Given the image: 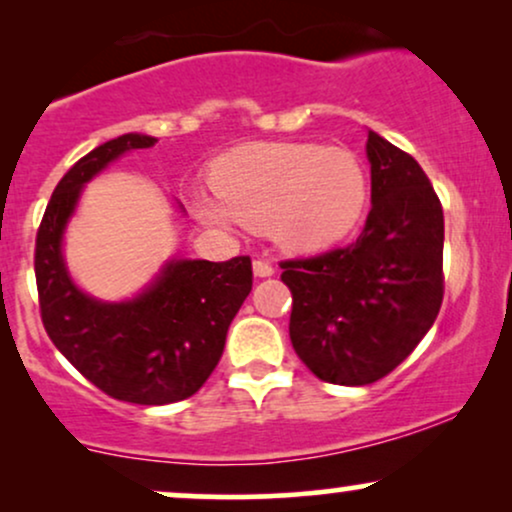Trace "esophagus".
I'll return each mask as SVG.
<instances>
[{
	"label": "esophagus",
	"instance_id": "esophagus-1",
	"mask_svg": "<svg viewBox=\"0 0 512 512\" xmlns=\"http://www.w3.org/2000/svg\"><path fill=\"white\" fill-rule=\"evenodd\" d=\"M252 272H255V276H260V279H264V276L274 274V264L267 260H255L252 262Z\"/></svg>",
	"mask_w": 512,
	"mask_h": 512
}]
</instances>
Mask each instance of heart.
Returning <instances> with one entry per match:
<instances>
[{"mask_svg": "<svg viewBox=\"0 0 512 512\" xmlns=\"http://www.w3.org/2000/svg\"><path fill=\"white\" fill-rule=\"evenodd\" d=\"M218 202H197L209 223L272 231L291 250H322L349 236L368 202V173L342 146L250 144L211 170Z\"/></svg>", "mask_w": 512, "mask_h": 512, "instance_id": "b5f03b06", "label": "heart"}]
</instances>
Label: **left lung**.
<instances>
[{
	"label": "left lung",
	"mask_w": 512,
	"mask_h": 512,
	"mask_svg": "<svg viewBox=\"0 0 512 512\" xmlns=\"http://www.w3.org/2000/svg\"><path fill=\"white\" fill-rule=\"evenodd\" d=\"M370 202L354 243L281 264L289 334L320 380L370 385L407 358L443 303V207L424 168L368 132Z\"/></svg>",
	"instance_id": "obj_1"
}]
</instances>
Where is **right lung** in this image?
I'll return each mask as SVG.
<instances>
[{
  "instance_id": "1",
  "label": "right lung",
  "mask_w": 512,
  "mask_h": 512,
  "mask_svg": "<svg viewBox=\"0 0 512 512\" xmlns=\"http://www.w3.org/2000/svg\"><path fill=\"white\" fill-rule=\"evenodd\" d=\"M154 142L146 134H122L79 158L52 192L33 257L40 317L52 344L88 383L132 404L195 395L219 363L231 320L252 291L248 255L170 262L151 289L127 303H98L72 284L60 240L81 187L125 151Z\"/></svg>"
}]
</instances>
